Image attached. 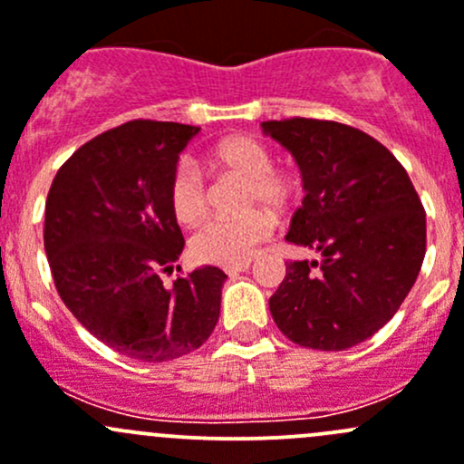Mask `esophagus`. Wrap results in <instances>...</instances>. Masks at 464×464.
<instances>
[{"label":"esophagus","instance_id":"34e87169","mask_svg":"<svg viewBox=\"0 0 464 464\" xmlns=\"http://www.w3.org/2000/svg\"><path fill=\"white\" fill-rule=\"evenodd\" d=\"M247 268H250V261H246V264H238V266H227L226 273L230 275V277H234V275L243 273V270H247Z\"/></svg>","mask_w":464,"mask_h":464}]
</instances>
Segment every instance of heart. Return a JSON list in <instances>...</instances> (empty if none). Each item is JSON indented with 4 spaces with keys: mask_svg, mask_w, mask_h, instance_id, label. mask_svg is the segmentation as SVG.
<instances>
[{
    "mask_svg": "<svg viewBox=\"0 0 464 464\" xmlns=\"http://www.w3.org/2000/svg\"><path fill=\"white\" fill-rule=\"evenodd\" d=\"M209 167L230 173L246 182L243 208L255 209L241 218H218L208 223L191 238V255L203 264L238 266L246 264L256 247L273 234L271 214H284L295 200V182L284 173L273 171L270 150L261 141L246 135H232L218 141L208 158ZM169 205L180 226L194 227L208 217V191L200 173L189 162H180L169 180ZM256 207L268 208L261 213Z\"/></svg>",
    "mask_w": 464,
    "mask_h": 464,
    "instance_id": "heart-1",
    "label": "heart"
}]
</instances>
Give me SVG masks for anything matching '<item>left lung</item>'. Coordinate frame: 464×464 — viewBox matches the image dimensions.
I'll return each mask as SVG.
<instances>
[{"label": "left lung", "mask_w": 464, "mask_h": 464, "mask_svg": "<svg viewBox=\"0 0 464 464\" xmlns=\"http://www.w3.org/2000/svg\"><path fill=\"white\" fill-rule=\"evenodd\" d=\"M295 160L304 198L286 241L320 252L288 261L268 300L288 341L343 352L394 315L420 275L426 214L406 169L359 128L320 119L264 121Z\"/></svg>", "instance_id": "obj_1"}]
</instances>
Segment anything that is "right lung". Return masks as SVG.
Instances as JSON below:
<instances>
[{
	"instance_id": "right-lung-1",
	"label": "right lung",
	"mask_w": 464,
	"mask_h": 464,
	"mask_svg": "<svg viewBox=\"0 0 464 464\" xmlns=\"http://www.w3.org/2000/svg\"><path fill=\"white\" fill-rule=\"evenodd\" d=\"M200 128L128 121L58 169L44 205V252L58 295L119 354L164 363L198 350L221 314L227 275L200 266L164 286L185 247L169 180Z\"/></svg>"
}]
</instances>
